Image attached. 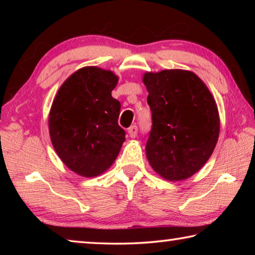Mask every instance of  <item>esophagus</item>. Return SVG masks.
<instances>
[{
	"label": "esophagus",
	"mask_w": 255,
	"mask_h": 255,
	"mask_svg": "<svg viewBox=\"0 0 255 255\" xmlns=\"http://www.w3.org/2000/svg\"><path fill=\"white\" fill-rule=\"evenodd\" d=\"M137 132H138V127L136 125H133V126H130L128 128V133L131 138H135L137 136Z\"/></svg>",
	"instance_id": "obj_1"
}]
</instances>
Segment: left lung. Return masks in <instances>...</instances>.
<instances>
[{
    "label": "left lung",
    "mask_w": 255,
    "mask_h": 255,
    "mask_svg": "<svg viewBox=\"0 0 255 255\" xmlns=\"http://www.w3.org/2000/svg\"><path fill=\"white\" fill-rule=\"evenodd\" d=\"M152 111L146 155L164 179H188L208 161L218 140L219 115L209 90L195 73H146Z\"/></svg>",
    "instance_id": "1"
}]
</instances>
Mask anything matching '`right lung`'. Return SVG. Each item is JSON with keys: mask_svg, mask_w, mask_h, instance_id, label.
Segmentation results:
<instances>
[{"mask_svg": "<svg viewBox=\"0 0 255 255\" xmlns=\"http://www.w3.org/2000/svg\"><path fill=\"white\" fill-rule=\"evenodd\" d=\"M118 77L110 71L83 67L60 86L49 114L56 153L82 176L101 174L117 158L125 141L118 125L120 102L112 98Z\"/></svg>", "mask_w": 255, "mask_h": 255, "instance_id": "1", "label": "right lung"}]
</instances>
